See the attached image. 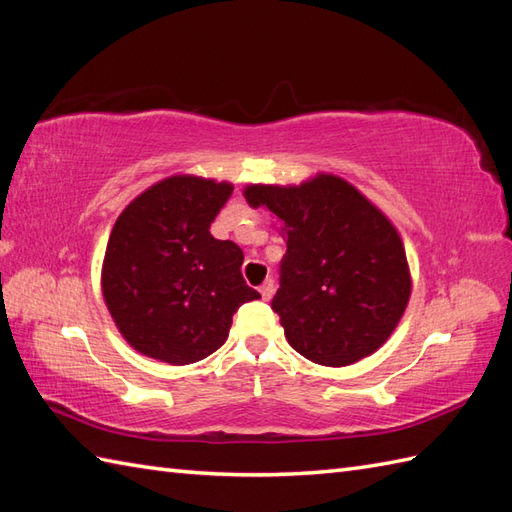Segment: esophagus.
I'll return each instance as SVG.
<instances>
[{
    "instance_id": "esophagus-1",
    "label": "esophagus",
    "mask_w": 512,
    "mask_h": 512,
    "mask_svg": "<svg viewBox=\"0 0 512 512\" xmlns=\"http://www.w3.org/2000/svg\"><path fill=\"white\" fill-rule=\"evenodd\" d=\"M259 292H261V299H264V301H270V299H272V294H275V281L268 279V281L261 283Z\"/></svg>"
}]
</instances>
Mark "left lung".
<instances>
[{"label": "left lung", "mask_w": 512, "mask_h": 512, "mask_svg": "<svg viewBox=\"0 0 512 512\" xmlns=\"http://www.w3.org/2000/svg\"><path fill=\"white\" fill-rule=\"evenodd\" d=\"M242 194L277 218L288 246L272 310L292 349L349 366L382 347L412 294L406 248L386 213L327 172L299 185L251 183Z\"/></svg>", "instance_id": "left-lung-1"}]
</instances>
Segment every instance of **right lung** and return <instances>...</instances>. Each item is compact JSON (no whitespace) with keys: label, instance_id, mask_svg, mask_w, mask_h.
I'll return each instance as SVG.
<instances>
[{"label":"right lung","instance_id":"obj_1","mask_svg":"<svg viewBox=\"0 0 512 512\" xmlns=\"http://www.w3.org/2000/svg\"><path fill=\"white\" fill-rule=\"evenodd\" d=\"M233 183L174 174L115 220L102 296L124 340L172 366L205 360L229 338L237 307L259 299L242 277V248L209 233Z\"/></svg>","mask_w":512,"mask_h":512}]
</instances>
